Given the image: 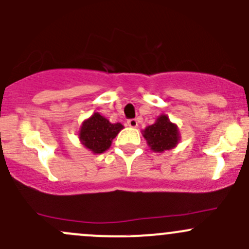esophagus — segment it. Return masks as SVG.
Segmentation results:
<instances>
[{
	"mask_svg": "<svg viewBox=\"0 0 249 249\" xmlns=\"http://www.w3.org/2000/svg\"><path fill=\"white\" fill-rule=\"evenodd\" d=\"M127 125H129L130 127H137V125H138L137 119H135V118H132V119H129V120H127Z\"/></svg>",
	"mask_w": 249,
	"mask_h": 249,
	"instance_id": "34e87169",
	"label": "esophagus"
}]
</instances>
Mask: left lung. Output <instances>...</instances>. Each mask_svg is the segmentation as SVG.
Masks as SVG:
<instances>
[{"instance_id": "1", "label": "left lung", "mask_w": 249, "mask_h": 249, "mask_svg": "<svg viewBox=\"0 0 249 249\" xmlns=\"http://www.w3.org/2000/svg\"><path fill=\"white\" fill-rule=\"evenodd\" d=\"M144 138L154 151H164L174 148L179 141V131L177 125L169 122L168 117L161 116L155 124L144 130Z\"/></svg>"}]
</instances>
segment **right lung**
Segmentation results:
<instances>
[{
  "mask_svg": "<svg viewBox=\"0 0 249 249\" xmlns=\"http://www.w3.org/2000/svg\"><path fill=\"white\" fill-rule=\"evenodd\" d=\"M122 129L123 125L120 123L111 124L106 118L94 113L81 126L80 140L94 154H101L111 146L112 140Z\"/></svg>",
  "mask_w": 249,
  "mask_h": 249,
  "instance_id": "1",
  "label": "right lung"
}]
</instances>
